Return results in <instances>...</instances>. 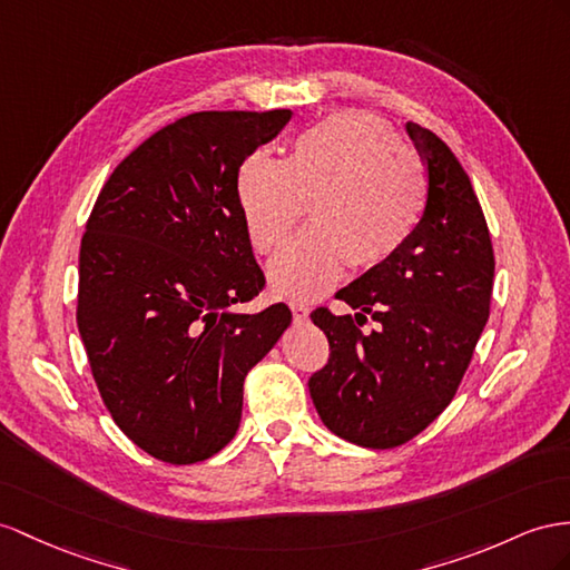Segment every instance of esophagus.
Here are the masks:
<instances>
[{
  "label": "esophagus",
  "instance_id": "1",
  "mask_svg": "<svg viewBox=\"0 0 570 570\" xmlns=\"http://www.w3.org/2000/svg\"><path fill=\"white\" fill-rule=\"evenodd\" d=\"M291 311H294L296 323H305V320H308V315H311V308H308V305H303V303H291Z\"/></svg>",
  "mask_w": 570,
  "mask_h": 570
}]
</instances>
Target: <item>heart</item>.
Here are the masks:
<instances>
[{
    "label": "heart",
    "instance_id": "b5f03b06",
    "mask_svg": "<svg viewBox=\"0 0 570 570\" xmlns=\"http://www.w3.org/2000/svg\"><path fill=\"white\" fill-rule=\"evenodd\" d=\"M243 226L257 253H269L298 222L311 226L269 262L279 296L311 301L340 282L344 265L373 269L412 238L426 204L421 158L368 112L348 110L291 141L288 156L247 154L236 170Z\"/></svg>",
    "mask_w": 570,
    "mask_h": 570
}]
</instances>
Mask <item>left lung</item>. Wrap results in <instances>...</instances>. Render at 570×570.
I'll return each mask as SVG.
<instances>
[{
	"instance_id": "left-lung-1",
	"label": "left lung",
	"mask_w": 570,
	"mask_h": 570,
	"mask_svg": "<svg viewBox=\"0 0 570 570\" xmlns=\"http://www.w3.org/2000/svg\"><path fill=\"white\" fill-rule=\"evenodd\" d=\"M429 173L426 207L412 238L340 291L356 315L320 308L330 358L308 381L323 424L348 443L397 448L458 392L489 320L493 247L460 160L431 129L406 122ZM379 325L360 330L365 315Z\"/></svg>"
}]
</instances>
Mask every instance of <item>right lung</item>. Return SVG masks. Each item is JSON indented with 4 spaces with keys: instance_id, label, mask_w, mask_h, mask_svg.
Returning a JSON list of instances; mask_svg holds the SVG:
<instances>
[{
    "instance_id": "add662e5",
    "label": "right lung",
    "mask_w": 570,
    "mask_h": 570,
    "mask_svg": "<svg viewBox=\"0 0 570 570\" xmlns=\"http://www.w3.org/2000/svg\"><path fill=\"white\" fill-rule=\"evenodd\" d=\"M291 110H207L158 129L112 170L79 253L77 325L108 412L151 458L202 462L240 426L243 383L291 323L238 313L265 274L236 170Z\"/></svg>"
}]
</instances>
